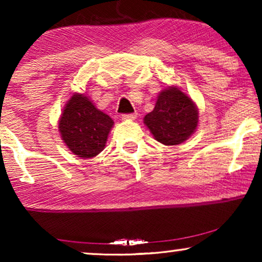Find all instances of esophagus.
I'll use <instances>...</instances> for the list:
<instances>
[{
  "instance_id": "1",
  "label": "esophagus",
  "mask_w": 262,
  "mask_h": 262,
  "mask_svg": "<svg viewBox=\"0 0 262 262\" xmlns=\"http://www.w3.org/2000/svg\"><path fill=\"white\" fill-rule=\"evenodd\" d=\"M137 118V113H130V114H123L121 119L123 120H135Z\"/></svg>"
}]
</instances>
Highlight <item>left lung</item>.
<instances>
[{
  "mask_svg": "<svg viewBox=\"0 0 262 262\" xmlns=\"http://www.w3.org/2000/svg\"><path fill=\"white\" fill-rule=\"evenodd\" d=\"M198 114L192 99L173 85L160 93L155 108L144 117V124L157 142L164 145H178L195 131Z\"/></svg>",
  "mask_w": 262,
  "mask_h": 262,
  "instance_id": "8db88e82",
  "label": "left lung"
}]
</instances>
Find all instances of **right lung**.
<instances>
[{
    "label": "right lung",
    "mask_w": 262,
    "mask_h": 262,
    "mask_svg": "<svg viewBox=\"0 0 262 262\" xmlns=\"http://www.w3.org/2000/svg\"><path fill=\"white\" fill-rule=\"evenodd\" d=\"M60 137L74 155L91 159L105 149L114 121L83 94H74L58 121Z\"/></svg>",
    "instance_id": "add662e5"
}]
</instances>
